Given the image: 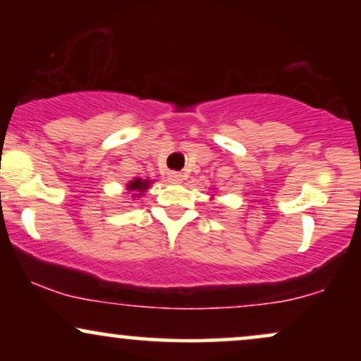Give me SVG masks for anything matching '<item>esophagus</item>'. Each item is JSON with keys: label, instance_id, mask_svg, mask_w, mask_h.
<instances>
[{"label": "esophagus", "instance_id": "esophagus-1", "mask_svg": "<svg viewBox=\"0 0 361 361\" xmlns=\"http://www.w3.org/2000/svg\"><path fill=\"white\" fill-rule=\"evenodd\" d=\"M168 180L171 181V183H181V181L185 180V175H181V173H176V171H169Z\"/></svg>", "mask_w": 361, "mask_h": 361}]
</instances>
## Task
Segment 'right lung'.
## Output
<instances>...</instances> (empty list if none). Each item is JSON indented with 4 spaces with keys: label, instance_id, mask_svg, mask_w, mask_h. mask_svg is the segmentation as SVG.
Listing matches in <instances>:
<instances>
[{
    "label": "right lung",
    "instance_id": "obj_1",
    "mask_svg": "<svg viewBox=\"0 0 361 361\" xmlns=\"http://www.w3.org/2000/svg\"><path fill=\"white\" fill-rule=\"evenodd\" d=\"M149 185H151V180H142V178H134L132 181H128L127 185V190L130 192V197L135 198V197H142L144 192L149 188Z\"/></svg>",
    "mask_w": 361,
    "mask_h": 361
}]
</instances>
